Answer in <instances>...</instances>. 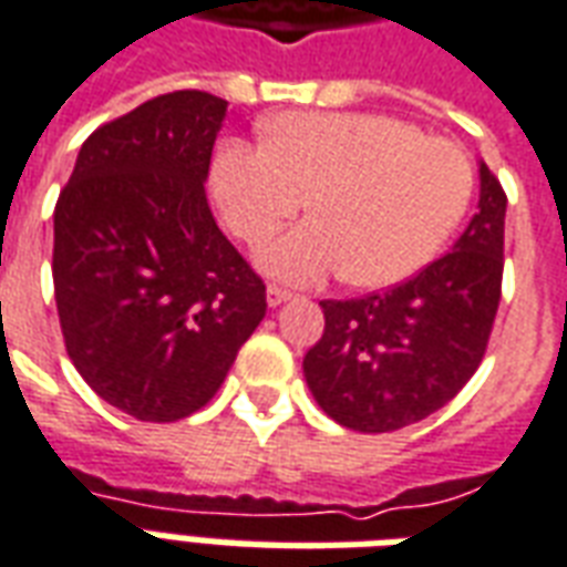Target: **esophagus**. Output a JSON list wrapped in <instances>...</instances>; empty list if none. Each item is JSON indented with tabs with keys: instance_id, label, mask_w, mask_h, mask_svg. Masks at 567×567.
Instances as JSON below:
<instances>
[{
	"instance_id": "obj_1",
	"label": "esophagus",
	"mask_w": 567,
	"mask_h": 567,
	"mask_svg": "<svg viewBox=\"0 0 567 567\" xmlns=\"http://www.w3.org/2000/svg\"><path fill=\"white\" fill-rule=\"evenodd\" d=\"M288 300H291V291H285L279 285H267V303H270V307H282Z\"/></svg>"
}]
</instances>
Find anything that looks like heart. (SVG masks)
Wrapping results in <instances>:
<instances>
[{"label": "heart", "instance_id": "1", "mask_svg": "<svg viewBox=\"0 0 567 567\" xmlns=\"http://www.w3.org/2000/svg\"><path fill=\"white\" fill-rule=\"evenodd\" d=\"M212 194L227 227L251 246L297 212L295 230L258 251L282 282L333 272L389 288L425 270L462 224L474 169L455 142L370 112H288L264 124V145L227 140L212 161Z\"/></svg>", "mask_w": 567, "mask_h": 567}]
</instances>
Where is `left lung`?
Here are the masks:
<instances>
[{"label":"left lung","instance_id":"left-lung-1","mask_svg":"<svg viewBox=\"0 0 567 567\" xmlns=\"http://www.w3.org/2000/svg\"><path fill=\"white\" fill-rule=\"evenodd\" d=\"M504 212L498 178L480 161L476 215L452 251L385 295L321 300L324 333L303 358V377L333 422L385 434L462 392L498 312Z\"/></svg>","mask_w":567,"mask_h":567}]
</instances>
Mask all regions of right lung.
<instances>
[{
    "label": "right lung",
    "mask_w": 567,
    "mask_h": 567,
    "mask_svg": "<svg viewBox=\"0 0 567 567\" xmlns=\"http://www.w3.org/2000/svg\"><path fill=\"white\" fill-rule=\"evenodd\" d=\"M227 103L154 96L81 145L54 209V297L66 352L103 401L175 422L221 389L267 312V288L206 199Z\"/></svg>",
    "instance_id": "add662e5"
}]
</instances>
